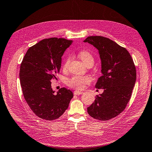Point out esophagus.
Listing matches in <instances>:
<instances>
[{
  "instance_id": "1",
  "label": "esophagus",
  "mask_w": 152,
  "mask_h": 152,
  "mask_svg": "<svg viewBox=\"0 0 152 152\" xmlns=\"http://www.w3.org/2000/svg\"><path fill=\"white\" fill-rule=\"evenodd\" d=\"M83 93V92H81V91H74V94L75 95H80V94H82Z\"/></svg>"
}]
</instances>
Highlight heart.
Segmentation results:
<instances>
[{
    "label": "heart",
    "instance_id": "b5f03b06",
    "mask_svg": "<svg viewBox=\"0 0 152 152\" xmlns=\"http://www.w3.org/2000/svg\"><path fill=\"white\" fill-rule=\"evenodd\" d=\"M78 57L82 60L83 63L86 66L88 65H93L94 57L91 52L87 50H82L78 53ZM71 61V57L67 56L63 63L62 67L64 70L68 69L69 64ZM91 82V79L87 76H73L70 78L68 79L66 83L70 87L75 88L77 90H81L84 88L86 84H88Z\"/></svg>",
    "mask_w": 152,
    "mask_h": 152
}]
</instances>
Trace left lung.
Here are the masks:
<instances>
[{"instance_id": "obj_1", "label": "left lung", "mask_w": 152, "mask_h": 152, "mask_svg": "<svg viewBox=\"0 0 152 152\" xmlns=\"http://www.w3.org/2000/svg\"><path fill=\"white\" fill-rule=\"evenodd\" d=\"M83 41L99 52L102 76L95 87L104 89L87 107V113L96 120L108 121L121 113L131 98L136 81L135 66L129 52L109 38L89 36Z\"/></svg>"}]
</instances>
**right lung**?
Segmentation results:
<instances>
[{
	"instance_id": "right-lung-1",
	"label": "right lung",
	"mask_w": 152,
	"mask_h": 152,
	"mask_svg": "<svg viewBox=\"0 0 152 152\" xmlns=\"http://www.w3.org/2000/svg\"><path fill=\"white\" fill-rule=\"evenodd\" d=\"M72 43L64 38L45 39L28 48L20 64L24 99L34 114L46 121L59 118L73 97L72 91L65 87L54 94L51 86V80L57 79L63 53Z\"/></svg>"
}]
</instances>
